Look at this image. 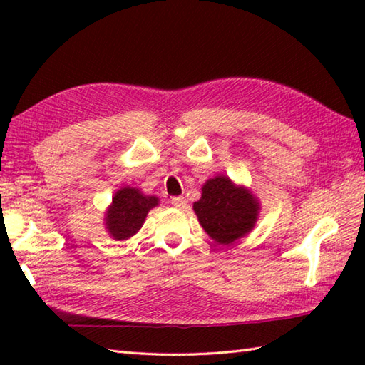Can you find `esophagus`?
I'll use <instances>...</instances> for the list:
<instances>
[{"instance_id":"obj_1","label":"esophagus","mask_w":365,"mask_h":365,"mask_svg":"<svg viewBox=\"0 0 365 365\" xmlns=\"http://www.w3.org/2000/svg\"><path fill=\"white\" fill-rule=\"evenodd\" d=\"M170 202H173V205H174V207H177V208H183V207H187V200H185V197H183V196H175V197L170 199Z\"/></svg>"}]
</instances>
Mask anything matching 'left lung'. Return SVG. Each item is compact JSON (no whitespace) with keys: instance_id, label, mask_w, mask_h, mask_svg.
Returning <instances> with one entry per match:
<instances>
[{"instance_id":"obj_1","label":"left lung","mask_w":365,"mask_h":365,"mask_svg":"<svg viewBox=\"0 0 365 365\" xmlns=\"http://www.w3.org/2000/svg\"><path fill=\"white\" fill-rule=\"evenodd\" d=\"M200 226L215 242L230 245L254 229L259 200L245 187H237L226 175L208 178L202 196L192 205Z\"/></svg>"}]
</instances>
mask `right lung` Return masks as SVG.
Listing matches in <instances>:
<instances>
[{
    "mask_svg": "<svg viewBox=\"0 0 365 365\" xmlns=\"http://www.w3.org/2000/svg\"><path fill=\"white\" fill-rule=\"evenodd\" d=\"M158 205L157 196H145L141 190L123 187L113 197L105 215L108 234L114 240H127L143 227L147 213Z\"/></svg>",
    "mask_w": 365,
    "mask_h": 365,
    "instance_id": "add662e5",
    "label": "right lung"
}]
</instances>
